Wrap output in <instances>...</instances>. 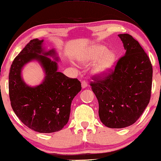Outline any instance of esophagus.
Listing matches in <instances>:
<instances>
[{
	"mask_svg": "<svg viewBox=\"0 0 161 161\" xmlns=\"http://www.w3.org/2000/svg\"><path fill=\"white\" fill-rule=\"evenodd\" d=\"M88 86V84H87L86 81L85 80H82L81 81V86H82V88L84 89L86 88V87Z\"/></svg>",
	"mask_w": 161,
	"mask_h": 161,
	"instance_id": "obj_1",
	"label": "esophagus"
}]
</instances>
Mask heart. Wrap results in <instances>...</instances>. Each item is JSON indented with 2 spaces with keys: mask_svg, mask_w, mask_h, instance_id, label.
I'll return each mask as SVG.
<instances>
[{
  "mask_svg": "<svg viewBox=\"0 0 161 161\" xmlns=\"http://www.w3.org/2000/svg\"><path fill=\"white\" fill-rule=\"evenodd\" d=\"M106 48L105 46H96L95 47L90 49L84 57V62L89 63L96 60L102 55L93 68V72L96 74H104L108 72L115 63L116 55L115 53L110 51L106 52Z\"/></svg>",
  "mask_w": 161,
  "mask_h": 161,
  "instance_id": "b5f03b06",
  "label": "heart"
}]
</instances>
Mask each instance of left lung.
<instances>
[{
	"mask_svg": "<svg viewBox=\"0 0 161 161\" xmlns=\"http://www.w3.org/2000/svg\"><path fill=\"white\" fill-rule=\"evenodd\" d=\"M126 53L114 69L94 75L91 81L98 101V115L104 125L124 128L133 125L149 103L153 68L149 58L136 39L119 34Z\"/></svg>",
	"mask_w": 161,
	"mask_h": 161,
	"instance_id": "1",
	"label": "left lung"
}]
</instances>
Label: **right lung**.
<instances>
[{"mask_svg":"<svg viewBox=\"0 0 161 161\" xmlns=\"http://www.w3.org/2000/svg\"><path fill=\"white\" fill-rule=\"evenodd\" d=\"M43 42L31 40L14 59L9 73V96L12 108L23 124L38 132L51 133L68 123L72 101L81 86L77 78L58 72L57 63L46 56L55 55V51L43 53ZM34 59L42 65L46 77L42 85L30 87L22 81L21 69Z\"/></svg>","mask_w":161,"mask_h":161,"instance_id":"1","label":"right lung"}]
</instances>
